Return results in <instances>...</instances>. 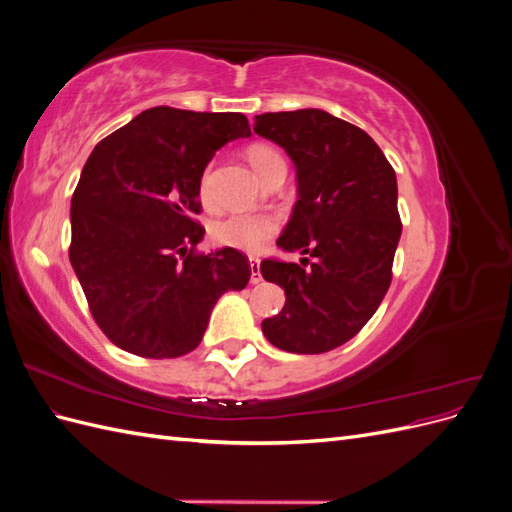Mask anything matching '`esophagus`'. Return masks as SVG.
<instances>
[{
  "label": "esophagus",
  "mask_w": 512,
  "mask_h": 512,
  "mask_svg": "<svg viewBox=\"0 0 512 512\" xmlns=\"http://www.w3.org/2000/svg\"><path fill=\"white\" fill-rule=\"evenodd\" d=\"M250 269H252V284H260L262 282V273H260L258 258H250Z\"/></svg>",
  "instance_id": "34e87169"
}]
</instances>
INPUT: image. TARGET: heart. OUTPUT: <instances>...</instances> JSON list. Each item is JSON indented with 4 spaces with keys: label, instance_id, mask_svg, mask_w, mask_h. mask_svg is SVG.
<instances>
[{
    "label": "heart",
    "instance_id": "heart-1",
    "mask_svg": "<svg viewBox=\"0 0 512 512\" xmlns=\"http://www.w3.org/2000/svg\"><path fill=\"white\" fill-rule=\"evenodd\" d=\"M245 156L260 179H265L275 168H286L282 153L269 145H252ZM209 190L211 168L207 166L203 170V177H200V198L205 203H209ZM277 226H280V222L271 213H235L215 222L211 237L222 247H232V250L239 252H258L275 235Z\"/></svg>",
    "mask_w": 512,
    "mask_h": 512
}]
</instances>
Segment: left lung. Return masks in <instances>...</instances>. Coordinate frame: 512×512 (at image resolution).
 <instances>
[{"mask_svg":"<svg viewBox=\"0 0 512 512\" xmlns=\"http://www.w3.org/2000/svg\"><path fill=\"white\" fill-rule=\"evenodd\" d=\"M254 121L297 166L299 200L277 247L307 254L301 265L262 260V277L286 292L262 333L286 352H329L365 327L391 286L401 237L395 170L365 130L318 108Z\"/></svg>","mask_w":512,"mask_h":512,"instance_id":"8db88e82","label":"left lung"}]
</instances>
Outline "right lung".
<instances>
[{"mask_svg":"<svg viewBox=\"0 0 512 512\" xmlns=\"http://www.w3.org/2000/svg\"><path fill=\"white\" fill-rule=\"evenodd\" d=\"M250 134L241 113L156 106L91 151L72 194L68 254L91 316L121 350L145 359L192 352L222 294L250 282L239 250H196L203 170L222 145Z\"/></svg>","mask_w":512,"mask_h":512,"instance_id":"1","label":"right lung"}]
</instances>
